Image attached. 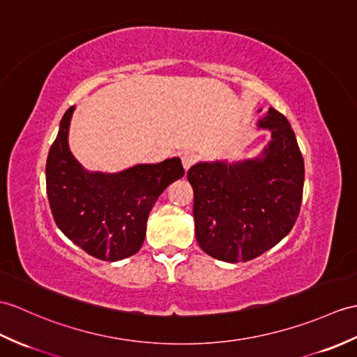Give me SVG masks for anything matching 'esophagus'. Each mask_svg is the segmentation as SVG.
Listing matches in <instances>:
<instances>
[{"label":"esophagus","mask_w":357,"mask_h":357,"mask_svg":"<svg viewBox=\"0 0 357 357\" xmlns=\"http://www.w3.org/2000/svg\"><path fill=\"white\" fill-rule=\"evenodd\" d=\"M181 160H182V165H184V169L188 170L196 162L197 156L195 153H192V152H185V153H182Z\"/></svg>","instance_id":"34e87169"}]
</instances>
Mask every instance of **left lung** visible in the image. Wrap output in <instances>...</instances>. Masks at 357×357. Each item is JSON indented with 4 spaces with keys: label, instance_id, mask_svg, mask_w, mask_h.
<instances>
[{
    "label": "left lung",
    "instance_id": "8db88e82",
    "mask_svg": "<svg viewBox=\"0 0 357 357\" xmlns=\"http://www.w3.org/2000/svg\"><path fill=\"white\" fill-rule=\"evenodd\" d=\"M259 126L272 134L261 158L199 162L187 172L196 240L222 261H248L266 252L291 233L300 214L304 160L291 123L271 107Z\"/></svg>",
    "mask_w": 357,
    "mask_h": 357
}]
</instances>
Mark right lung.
Here are the masks:
<instances>
[{"mask_svg":"<svg viewBox=\"0 0 357 357\" xmlns=\"http://www.w3.org/2000/svg\"><path fill=\"white\" fill-rule=\"evenodd\" d=\"M71 106L50 147L47 196L57 228L98 260L117 261L143 246L149 213L173 181L184 176L179 158L138 164L114 175L89 173L68 149Z\"/></svg>","mask_w":357,"mask_h":357,"instance_id":"obj_1","label":"right lung"}]
</instances>
